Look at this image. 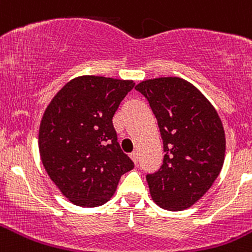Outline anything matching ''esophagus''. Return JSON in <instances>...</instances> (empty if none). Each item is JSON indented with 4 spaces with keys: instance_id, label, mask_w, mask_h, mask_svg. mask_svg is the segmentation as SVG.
<instances>
[{
    "instance_id": "esophagus-1",
    "label": "esophagus",
    "mask_w": 252,
    "mask_h": 252,
    "mask_svg": "<svg viewBox=\"0 0 252 252\" xmlns=\"http://www.w3.org/2000/svg\"><path fill=\"white\" fill-rule=\"evenodd\" d=\"M130 158L134 161V162L138 163V153H136V151H133V153H130Z\"/></svg>"
}]
</instances>
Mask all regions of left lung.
<instances>
[{
    "label": "left lung",
    "instance_id": "left-lung-1",
    "mask_svg": "<svg viewBox=\"0 0 252 252\" xmlns=\"http://www.w3.org/2000/svg\"><path fill=\"white\" fill-rule=\"evenodd\" d=\"M158 119L162 165L148 173L154 202L167 211L193 206L220 173L225 155L223 124L208 99L189 82L160 77L136 85Z\"/></svg>",
    "mask_w": 252,
    "mask_h": 252
}]
</instances>
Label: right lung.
Returning a JSON list of instances; mask_svg holds the SVG:
<instances>
[{
  "instance_id": "add662e5",
  "label": "right lung",
  "mask_w": 252,
  "mask_h": 252,
  "mask_svg": "<svg viewBox=\"0 0 252 252\" xmlns=\"http://www.w3.org/2000/svg\"><path fill=\"white\" fill-rule=\"evenodd\" d=\"M133 81L81 76L67 82L44 112L39 128L41 162L56 187L80 207H98L134 167L113 126L114 113Z\"/></svg>"
}]
</instances>
